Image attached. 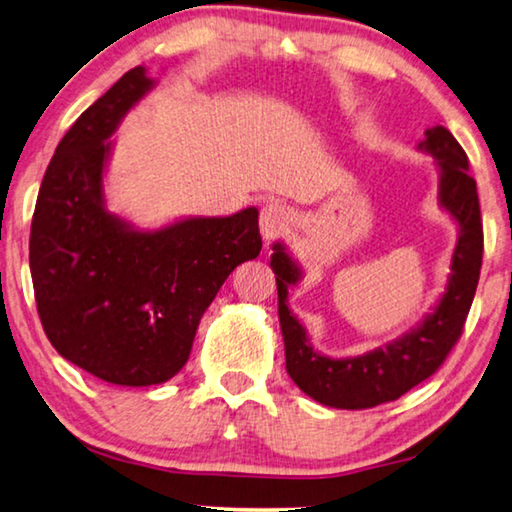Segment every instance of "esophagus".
<instances>
[{"instance_id": "1", "label": "esophagus", "mask_w": 512, "mask_h": 512, "mask_svg": "<svg viewBox=\"0 0 512 512\" xmlns=\"http://www.w3.org/2000/svg\"><path fill=\"white\" fill-rule=\"evenodd\" d=\"M290 224V211L286 206L270 201L261 208V236L265 242H272L286 233Z\"/></svg>"}]
</instances>
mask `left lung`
I'll use <instances>...</instances> for the list:
<instances>
[{
  "label": "left lung",
  "mask_w": 512,
  "mask_h": 512,
  "mask_svg": "<svg viewBox=\"0 0 512 512\" xmlns=\"http://www.w3.org/2000/svg\"><path fill=\"white\" fill-rule=\"evenodd\" d=\"M438 165V204L458 224L447 288L424 320L385 347L354 358L315 351L308 333L288 308V290L301 281V267L283 242H274L270 267L279 290V322L286 342V370L308 397L331 408L360 410L395 401L438 370L456 345L479 286L483 258L481 206L476 181L467 174V154L445 127L424 131L417 145Z\"/></svg>",
  "instance_id": "obj_1"
}]
</instances>
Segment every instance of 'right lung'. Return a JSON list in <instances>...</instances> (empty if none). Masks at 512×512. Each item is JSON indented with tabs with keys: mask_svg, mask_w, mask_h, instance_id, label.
Returning <instances> with one entry per match:
<instances>
[{
	"mask_svg": "<svg viewBox=\"0 0 512 512\" xmlns=\"http://www.w3.org/2000/svg\"><path fill=\"white\" fill-rule=\"evenodd\" d=\"M154 86L145 67H133L72 124L40 183L29 240L49 342L97 379L131 388L165 383L186 365L226 276L263 247L254 206L161 229L108 211L111 136Z\"/></svg>",
	"mask_w": 512,
	"mask_h": 512,
	"instance_id": "obj_1",
	"label": "right lung"
}]
</instances>
